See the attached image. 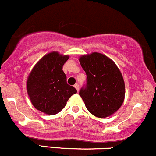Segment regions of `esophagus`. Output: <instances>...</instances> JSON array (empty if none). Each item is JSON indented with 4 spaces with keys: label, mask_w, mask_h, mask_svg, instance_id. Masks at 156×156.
<instances>
[{
    "label": "esophagus",
    "mask_w": 156,
    "mask_h": 156,
    "mask_svg": "<svg viewBox=\"0 0 156 156\" xmlns=\"http://www.w3.org/2000/svg\"><path fill=\"white\" fill-rule=\"evenodd\" d=\"M74 87L76 88V90L79 91V89H80V86H79V84H78V83H76V84L74 85Z\"/></svg>",
    "instance_id": "obj_1"
}]
</instances>
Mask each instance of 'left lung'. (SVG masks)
<instances>
[{"label":"left lung","instance_id":"left-lung-1","mask_svg":"<svg viewBox=\"0 0 156 156\" xmlns=\"http://www.w3.org/2000/svg\"><path fill=\"white\" fill-rule=\"evenodd\" d=\"M86 73V85L80 91L89 112L97 118L111 116L122 105L125 84L121 71L112 60L98 52L79 58Z\"/></svg>","mask_w":156,"mask_h":156}]
</instances>
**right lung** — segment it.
<instances>
[{"label": "right lung", "instance_id": "right-lung-1", "mask_svg": "<svg viewBox=\"0 0 156 156\" xmlns=\"http://www.w3.org/2000/svg\"><path fill=\"white\" fill-rule=\"evenodd\" d=\"M68 55L52 51L41 58L28 76L26 89L32 105L48 115L59 113L76 89L67 83L63 65Z\"/></svg>", "mask_w": 156, "mask_h": 156}]
</instances>
